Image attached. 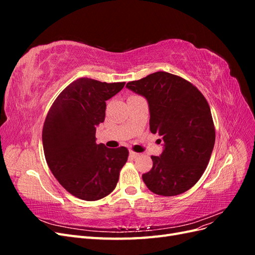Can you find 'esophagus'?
<instances>
[{
    "label": "esophagus",
    "instance_id": "esophagus-1",
    "mask_svg": "<svg viewBox=\"0 0 255 255\" xmlns=\"http://www.w3.org/2000/svg\"><path fill=\"white\" fill-rule=\"evenodd\" d=\"M129 156L132 158H136V157L139 156V153L134 152V151H129Z\"/></svg>",
    "mask_w": 255,
    "mask_h": 255
}]
</instances>
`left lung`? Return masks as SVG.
Segmentation results:
<instances>
[{"label":"left lung","mask_w":255,"mask_h":255,"mask_svg":"<svg viewBox=\"0 0 255 255\" xmlns=\"http://www.w3.org/2000/svg\"><path fill=\"white\" fill-rule=\"evenodd\" d=\"M127 87L149 103L150 130L163 137L160 156L142 174L152 192L164 197L181 195L200 180L215 143L210 105L195 85L179 75L158 71L132 81Z\"/></svg>","instance_id":"1"}]
</instances>
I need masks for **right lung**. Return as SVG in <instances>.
<instances>
[{"instance_id":"obj_1","label":"right lung","mask_w":255,"mask_h":255,"mask_svg":"<svg viewBox=\"0 0 255 255\" xmlns=\"http://www.w3.org/2000/svg\"><path fill=\"white\" fill-rule=\"evenodd\" d=\"M125 85L88 78L75 80L60 92L45 117V160L61 186L76 198L96 201L117 186L128 150L98 144L96 127L105 119V101Z\"/></svg>"}]
</instances>
